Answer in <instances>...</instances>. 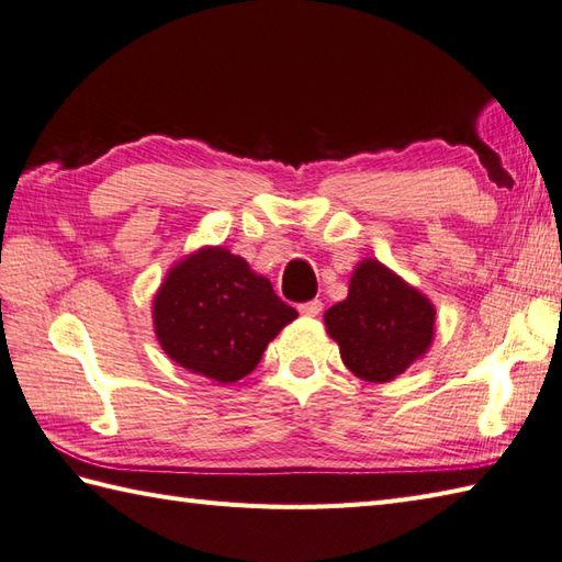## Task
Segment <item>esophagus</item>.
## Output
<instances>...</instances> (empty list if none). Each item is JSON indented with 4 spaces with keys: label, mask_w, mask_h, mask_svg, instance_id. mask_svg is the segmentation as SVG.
<instances>
[{
    "label": "esophagus",
    "mask_w": 562,
    "mask_h": 562,
    "mask_svg": "<svg viewBox=\"0 0 562 562\" xmlns=\"http://www.w3.org/2000/svg\"><path fill=\"white\" fill-rule=\"evenodd\" d=\"M321 308H324V304H321L318 300H312V302L300 304V314L306 316V318H314V316L321 314Z\"/></svg>",
    "instance_id": "obj_1"
}]
</instances>
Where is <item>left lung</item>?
Here are the masks:
<instances>
[{
	"label": "left lung",
	"mask_w": 562,
	"mask_h": 562,
	"mask_svg": "<svg viewBox=\"0 0 562 562\" xmlns=\"http://www.w3.org/2000/svg\"><path fill=\"white\" fill-rule=\"evenodd\" d=\"M435 304L376 258L357 262L342 302L324 314L345 367L386 384L427 355L435 340Z\"/></svg>",
	"instance_id": "8db88e82"
}]
</instances>
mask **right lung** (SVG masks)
Here are the masks:
<instances>
[{
    "mask_svg": "<svg viewBox=\"0 0 562 562\" xmlns=\"http://www.w3.org/2000/svg\"><path fill=\"white\" fill-rule=\"evenodd\" d=\"M296 312L224 246H202L166 272L151 302L154 333L176 364L220 384L258 367Z\"/></svg>",
    "mask_w": 562,
    "mask_h": 562,
    "instance_id": "1",
    "label": "right lung"
}]
</instances>
